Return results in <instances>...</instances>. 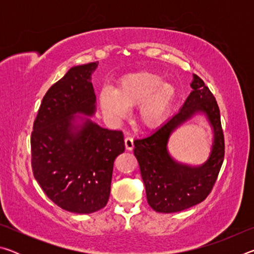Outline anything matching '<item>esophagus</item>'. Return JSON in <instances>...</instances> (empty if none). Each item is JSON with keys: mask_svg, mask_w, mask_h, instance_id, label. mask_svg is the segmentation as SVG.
<instances>
[{"mask_svg": "<svg viewBox=\"0 0 254 254\" xmlns=\"http://www.w3.org/2000/svg\"><path fill=\"white\" fill-rule=\"evenodd\" d=\"M124 144H126L127 150H132L133 147H134V144H133V139L131 136H127L126 139H124Z\"/></svg>", "mask_w": 254, "mask_h": 254, "instance_id": "1", "label": "esophagus"}]
</instances>
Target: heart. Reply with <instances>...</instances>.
<instances>
[{
  "label": "heart",
  "mask_w": 254,
  "mask_h": 254,
  "mask_svg": "<svg viewBox=\"0 0 254 254\" xmlns=\"http://www.w3.org/2000/svg\"><path fill=\"white\" fill-rule=\"evenodd\" d=\"M176 96L175 86L156 72L140 71L122 77L115 89L103 88L100 105L110 121L119 122L127 117V110L139 105L137 117L144 127L161 123L170 111Z\"/></svg>",
  "instance_id": "heart-1"
}]
</instances>
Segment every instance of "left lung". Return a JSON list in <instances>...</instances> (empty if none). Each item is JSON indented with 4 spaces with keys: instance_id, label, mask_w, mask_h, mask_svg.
I'll return each instance as SVG.
<instances>
[{
    "instance_id": "8db88e82",
    "label": "left lung",
    "mask_w": 254,
    "mask_h": 254,
    "mask_svg": "<svg viewBox=\"0 0 254 254\" xmlns=\"http://www.w3.org/2000/svg\"><path fill=\"white\" fill-rule=\"evenodd\" d=\"M192 88L177 113L149 135L134 140V156L140 166L150 207L158 213H176L203 201L212 190L224 160V135L220 109L209 88L192 75ZM195 115H204L212 127L210 157L200 166L179 163L171 156V134Z\"/></svg>"
}]
</instances>
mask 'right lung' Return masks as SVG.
<instances>
[{"instance_id": "1", "label": "right lung", "mask_w": 254, "mask_h": 254, "mask_svg": "<svg viewBox=\"0 0 254 254\" xmlns=\"http://www.w3.org/2000/svg\"><path fill=\"white\" fill-rule=\"evenodd\" d=\"M97 66L71 67L51 86L31 134L34 178L56 205L77 214H91L107 204L114 160L126 149L122 131L86 118L96 112L91 79Z\"/></svg>"}]
</instances>
